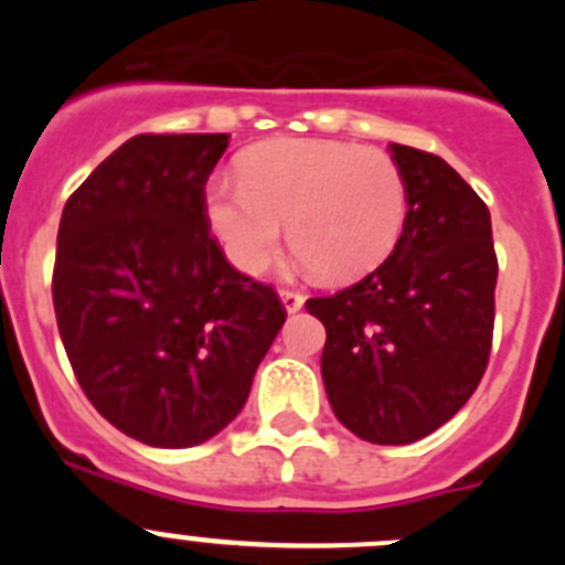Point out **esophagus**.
Here are the masks:
<instances>
[{
  "label": "esophagus",
  "instance_id": "esophagus-1",
  "mask_svg": "<svg viewBox=\"0 0 565 565\" xmlns=\"http://www.w3.org/2000/svg\"><path fill=\"white\" fill-rule=\"evenodd\" d=\"M279 302H282V308H286L288 313H297L299 308L306 306V297L297 291H279Z\"/></svg>",
  "mask_w": 565,
  "mask_h": 565
}]
</instances>
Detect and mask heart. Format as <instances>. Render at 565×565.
<instances>
[{
    "label": "heart",
    "instance_id": "1",
    "mask_svg": "<svg viewBox=\"0 0 565 565\" xmlns=\"http://www.w3.org/2000/svg\"><path fill=\"white\" fill-rule=\"evenodd\" d=\"M239 183L206 192L209 228L239 271L271 266L286 239L297 266L333 282L376 271L407 221V183L382 149L319 138H277L246 149Z\"/></svg>",
    "mask_w": 565,
    "mask_h": 565
}]
</instances>
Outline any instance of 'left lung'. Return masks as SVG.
<instances>
[{
	"label": "left lung",
	"mask_w": 565,
	"mask_h": 565,
	"mask_svg": "<svg viewBox=\"0 0 565 565\" xmlns=\"http://www.w3.org/2000/svg\"><path fill=\"white\" fill-rule=\"evenodd\" d=\"M407 221L391 257L333 297L322 382L339 422L371 444H413L461 411L487 371L498 259L487 203L438 154L391 143Z\"/></svg>",
	"instance_id": "left-lung-1"
}]
</instances>
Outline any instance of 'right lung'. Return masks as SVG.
Returning a JSON list of instances; mask_svg holds the SVG:
<instances>
[{
  "label": "right lung",
  "instance_id": "add662e5",
  "mask_svg": "<svg viewBox=\"0 0 565 565\" xmlns=\"http://www.w3.org/2000/svg\"><path fill=\"white\" fill-rule=\"evenodd\" d=\"M226 147V132L135 135L58 223L64 351L93 407L149 447L183 450L234 422L286 322L209 234L203 186Z\"/></svg>",
  "mask_w": 565,
  "mask_h": 565
}]
</instances>
